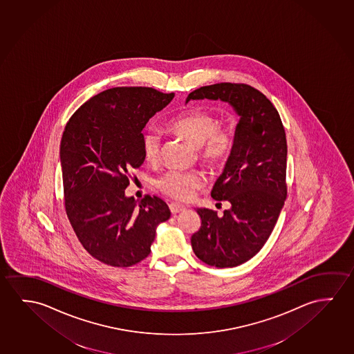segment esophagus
Wrapping results in <instances>:
<instances>
[{"label":"esophagus","mask_w":354,"mask_h":354,"mask_svg":"<svg viewBox=\"0 0 354 354\" xmlns=\"http://www.w3.org/2000/svg\"><path fill=\"white\" fill-rule=\"evenodd\" d=\"M169 208H170V212L173 213V214L185 211V206H183V205H180V203H176V202L170 203Z\"/></svg>","instance_id":"34e87169"}]
</instances>
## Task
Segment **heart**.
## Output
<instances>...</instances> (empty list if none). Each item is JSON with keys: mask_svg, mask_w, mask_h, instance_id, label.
Listing matches in <instances>:
<instances>
[{"mask_svg": "<svg viewBox=\"0 0 354 354\" xmlns=\"http://www.w3.org/2000/svg\"><path fill=\"white\" fill-rule=\"evenodd\" d=\"M216 115L208 110L195 108L178 115L169 122V129L198 147V158L208 168H219L230 157L235 137L228 127H218ZM163 137L157 129H147L142 136V149L146 160L154 163L159 159ZM205 184L197 171L169 170L157 180V186L173 198L189 200Z\"/></svg>", "mask_w": 354, "mask_h": 354, "instance_id": "b5f03b06", "label": "heart"}]
</instances>
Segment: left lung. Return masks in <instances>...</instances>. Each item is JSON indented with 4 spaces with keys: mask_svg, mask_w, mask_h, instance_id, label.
<instances>
[{
    "mask_svg": "<svg viewBox=\"0 0 354 354\" xmlns=\"http://www.w3.org/2000/svg\"><path fill=\"white\" fill-rule=\"evenodd\" d=\"M203 99L228 103L239 122L233 152L211 191L214 200L228 201L230 208L222 217L212 209L197 208L201 228L191 236V246L209 266L234 267L261 250L286 201V132L273 104L248 84L198 88L186 103Z\"/></svg>",
    "mask_w": 354,
    "mask_h": 354,
    "instance_id": "obj_1",
    "label": "left lung"
}]
</instances>
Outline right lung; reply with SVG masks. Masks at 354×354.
<instances>
[{"instance_id": "right-lung-1", "label": "right lung", "mask_w": 354, "mask_h": 354, "mask_svg": "<svg viewBox=\"0 0 354 354\" xmlns=\"http://www.w3.org/2000/svg\"><path fill=\"white\" fill-rule=\"evenodd\" d=\"M174 93L118 87L83 104L66 125L60 162L67 217L97 260L130 267L146 259L168 205L158 197L126 196L129 174L145 162L142 131Z\"/></svg>"}]
</instances>
